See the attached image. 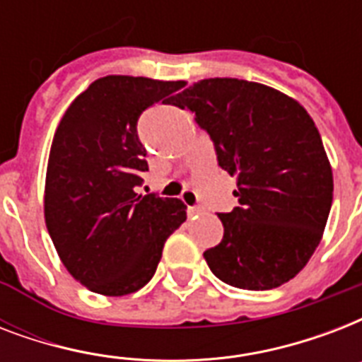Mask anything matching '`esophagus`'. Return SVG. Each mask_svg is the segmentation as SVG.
Masks as SVG:
<instances>
[{"label": "esophagus", "mask_w": 362, "mask_h": 362, "mask_svg": "<svg viewBox=\"0 0 362 362\" xmlns=\"http://www.w3.org/2000/svg\"><path fill=\"white\" fill-rule=\"evenodd\" d=\"M204 214V209L203 206H187V216L193 218V216H201Z\"/></svg>", "instance_id": "34e87169"}]
</instances>
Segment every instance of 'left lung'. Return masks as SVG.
<instances>
[{
	"instance_id": "8db88e82",
	"label": "left lung",
	"mask_w": 362,
	"mask_h": 362,
	"mask_svg": "<svg viewBox=\"0 0 362 362\" xmlns=\"http://www.w3.org/2000/svg\"><path fill=\"white\" fill-rule=\"evenodd\" d=\"M214 141L218 163L237 176L238 206L218 214L223 238L204 252L233 287L264 291L286 284L320 246L332 204V169L314 120L274 88L204 78L173 99Z\"/></svg>"
}]
</instances>
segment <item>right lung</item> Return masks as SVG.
<instances>
[{"label":"right lung","instance_id":"obj_1","mask_svg":"<svg viewBox=\"0 0 362 362\" xmlns=\"http://www.w3.org/2000/svg\"><path fill=\"white\" fill-rule=\"evenodd\" d=\"M180 88L184 81L103 76L69 105L54 133L45 221L64 267L90 291L124 297L146 286L165 240L186 221L180 199L135 192L148 170L136 122Z\"/></svg>","mask_w":362,"mask_h":362}]
</instances>
